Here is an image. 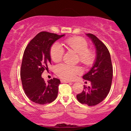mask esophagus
I'll return each mask as SVG.
<instances>
[{
  "mask_svg": "<svg viewBox=\"0 0 131 131\" xmlns=\"http://www.w3.org/2000/svg\"><path fill=\"white\" fill-rule=\"evenodd\" d=\"M61 82H62V83H69V82H70L68 81H66V80H63V79H61Z\"/></svg>",
  "mask_w": 131,
  "mask_h": 131,
  "instance_id": "1",
  "label": "esophagus"
}]
</instances>
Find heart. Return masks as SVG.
<instances>
[{"label":"heart","mask_w":131,"mask_h":131,"mask_svg":"<svg viewBox=\"0 0 131 131\" xmlns=\"http://www.w3.org/2000/svg\"><path fill=\"white\" fill-rule=\"evenodd\" d=\"M68 50L73 51L78 54L79 61L85 67H89L94 63L95 53L92 49H88L86 40L81 37H73L65 40ZM64 50L60 43L55 42L50 48V54L54 62H59L64 55ZM56 74L61 79L70 81L74 79L78 74L81 73L79 67L71 66L67 64H59L55 67Z\"/></svg>","instance_id":"1"}]
</instances>
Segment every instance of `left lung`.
<instances>
[{
	"label": "left lung",
	"mask_w": 131,
	"mask_h": 131,
	"mask_svg": "<svg viewBox=\"0 0 131 131\" xmlns=\"http://www.w3.org/2000/svg\"><path fill=\"white\" fill-rule=\"evenodd\" d=\"M92 40L96 49V58L91 70L83 76V79L91 82L88 88L76 95L82 104L94 106L103 101L108 94L113 79V67L110 54L107 47L92 34H86Z\"/></svg>",
	"instance_id": "8db88e82"
}]
</instances>
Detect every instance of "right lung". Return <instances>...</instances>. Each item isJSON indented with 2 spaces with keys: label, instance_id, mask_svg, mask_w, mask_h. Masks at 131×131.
<instances>
[{
  "label": "right lung",
  "instance_id": "add662e5",
  "mask_svg": "<svg viewBox=\"0 0 131 131\" xmlns=\"http://www.w3.org/2000/svg\"><path fill=\"white\" fill-rule=\"evenodd\" d=\"M64 36L40 32L29 42L24 52L20 71L23 88L27 97L37 104L50 103L57 97L60 81L53 78L46 82L41 75L51 63V47Z\"/></svg>",
  "mask_w": 131,
  "mask_h": 131
}]
</instances>
